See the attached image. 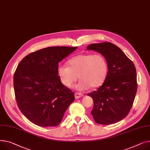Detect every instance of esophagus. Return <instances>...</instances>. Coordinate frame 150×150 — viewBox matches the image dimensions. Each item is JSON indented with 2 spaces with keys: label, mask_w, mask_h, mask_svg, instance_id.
I'll list each match as a JSON object with an SVG mask.
<instances>
[{
  "label": "esophagus",
  "mask_w": 150,
  "mask_h": 150,
  "mask_svg": "<svg viewBox=\"0 0 150 150\" xmlns=\"http://www.w3.org/2000/svg\"><path fill=\"white\" fill-rule=\"evenodd\" d=\"M74 96H75V98H76V99H79L80 98H81V97H82L83 95L82 94H81V93H76L74 94Z\"/></svg>",
  "instance_id": "esophagus-1"
}]
</instances>
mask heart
<instances>
[{
    "instance_id": "b5f03b06",
    "label": "heart",
    "mask_w": 150,
    "mask_h": 150,
    "mask_svg": "<svg viewBox=\"0 0 150 150\" xmlns=\"http://www.w3.org/2000/svg\"><path fill=\"white\" fill-rule=\"evenodd\" d=\"M68 67L60 65L57 72L61 83L71 88L78 77L76 84L79 91L86 90L91 86L98 88L105 82L108 74L107 61L102 55L82 54L74 56L68 61Z\"/></svg>"
}]
</instances>
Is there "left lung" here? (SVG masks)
<instances>
[{
    "mask_svg": "<svg viewBox=\"0 0 150 150\" xmlns=\"http://www.w3.org/2000/svg\"><path fill=\"white\" fill-rule=\"evenodd\" d=\"M100 53L108 71L105 82L96 91L88 93L93 99L91 114L96 123L115 124L124 119L133 105L137 91L135 66L118 47L110 42L92 43L86 47Z\"/></svg>",
    "mask_w": 150,
    "mask_h": 150,
    "instance_id": "8db88e82",
    "label": "left lung"
}]
</instances>
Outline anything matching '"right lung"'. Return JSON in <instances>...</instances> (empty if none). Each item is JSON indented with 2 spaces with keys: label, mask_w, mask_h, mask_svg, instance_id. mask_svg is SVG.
Segmentation results:
<instances>
[{
  "label": "right lung",
  "mask_w": 150,
  "mask_h": 150,
  "mask_svg": "<svg viewBox=\"0 0 150 150\" xmlns=\"http://www.w3.org/2000/svg\"><path fill=\"white\" fill-rule=\"evenodd\" d=\"M77 47H51L31 52L19 64L14 88L23 115L40 127H54L62 120L74 93L61 83L57 69L60 62Z\"/></svg>",
  "instance_id": "add662e5"
}]
</instances>
